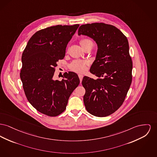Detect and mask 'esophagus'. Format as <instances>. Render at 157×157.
Returning <instances> with one entry per match:
<instances>
[{
  "label": "esophagus",
  "instance_id": "1",
  "mask_svg": "<svg viewBox=\"0 0 157 157\" xmlns=\"http://www.w3.org/2000/svg\"><path fill=\"white\" fill-rule=\"evenodd\" d=\"M78 76H79V78L80 81H81V82L82 81V79H83V76L82 75H81V74H79V75H78Z\"/></svg>",
  "mask_w": 157,
  "mask_h": 157
}]
</instances>
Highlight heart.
<instances>
[{"label": "heart", "mask_w": 157, "mask_h": 157, "mask_svg": "<svg viewBox=\"0 0 157 157\" xmlns=\"http://www.w3.org/2000/svg\"><path fill=\"white\" fill-rule=\"evenodd\" d=\"M80 44L83 48L87 46L88 45L93 46V43L91 40L85 38L80 41ZM88 65V63L86 61L81 60H75L69 65V68L71 71L75 72L83 73L86 71Z\"/></svg>", "instance_id": "obj_1"}]
</instances>
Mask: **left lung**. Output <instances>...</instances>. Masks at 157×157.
Wrapping results in <instances>:
<instances>
[{"label": "left lung", "instance_id": "8db88e82", "mask_svg": "<svg viewBox=\"0 0 157 157\" xmlns=\"http://www.w3.org/2000/svg\"><path fill=\"white\" fill-rule=\"evenodd\" d=\"M78 35L91 38L98 46L90 72L98 78L84 76L82 81L85 108L97 117L109 116L122 105L132 83L128 40L118 28L104 23L82 25Z\"/></svg>", "mask_w": 157, "mask_h": 157}]
</instances>
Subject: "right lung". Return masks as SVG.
Wrapping results in <instances>:
<instances>
[{
  "mask_svg": "<svg viewBox=\"0 0 157 157\" xmlns=\"http://www.w3.org/2000/svg\"><path fill=\"white\" fill-rule=\"evenodd\" d=\"M79 26L58 25L41 29L30 38L22 53L20 78L25 94L37 111L47 116L63 113L80 82L72 72L64 73L60 81L53 79L57 62L64 58L67 43Z\"/></svg>",
  "mask_w": 157,
  "mask_h": 157,
  "instance_id": "1",
  "label": "right lung"
}]
</instances>
